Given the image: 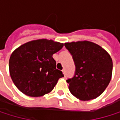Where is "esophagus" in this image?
<instances>
[{
    "mask_svg": "<svg viewBox=\"0 0 120 120\" xmlns=\"http://www.w3.org/2000/svg\"><path fill=\"white\" fill-rule=\"evenodd\" d=\"M62 71H63V74H64V75H65V70H63Z\"/></svg>",
    "mask_w": 120,
    "mask_h": 120,
    "instance_id": "esophagus-1",
    "label": "esophagus"
}]
</instances>
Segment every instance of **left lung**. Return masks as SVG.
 <instances>
[{
    "label": "left lung",
    "instance_id": "1",
    "mask_svg": "<svg viewBox=\"0 0 120 120\" xmlns=\"http://www.w3.org/2000/svg\"><path fill=\"white\" fill-rule=\"evenodd\" d=\"M65 47L75 66L74 75L66 81L71 93L83 101L98 97L111 81L113 64L110 55L88 41L65 43Z\"/></svg>",
    "mask_w": 120,
    "mask_h": 120
}]
</instances>
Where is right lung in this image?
<instances>
[{
    "mask_svg": "<svg viewBox=\"0 0 120 120\" xmlns=\"http://www.w3.org/2000/svg\"><path fill=\"white\" fill-rule=\"evenodd\" d=\"M63 47V44L52 40L38 39L17 48L11 55L9 71L18 89L32 97L51 91L59 78L64 76L56 69L52 57Z\"/></svg>",
    "mask_w": 120,
    "mask_h": 120,
    "instance_id": "add662e5",
    "label": "right lung"
}]
</instances>
